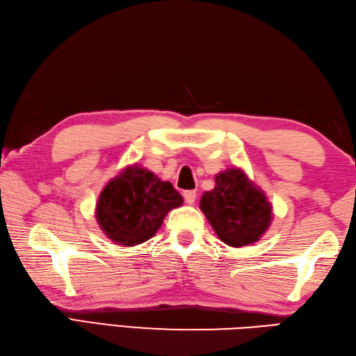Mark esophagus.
<instances>
[{"instance_id":"1","label":"esophagus","mask_w":356,"mask_h":356,"mask_svg":"<svg viewBox=\"0 0 356 356\" xmlns=\"http://www.w3.org/2000/svg\"><path fill=\"white\" fill-rule=\"evenodd\" d=\"M184 197H185V202H186V204L193 205L194 202H196V191H193V190H190V191H185V193H184Z\"/></svg>"}]
</instances>
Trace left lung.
Listing matches in <instances>:
<instances>
[{"instance_id":"1","label":"left lung","mask_w":356,"mask_h":356,"mask_svg":"<svg viewBox=\"0 0 356 356\" xmlns=\"http://www.w3.org/2000/svg\"><path fill=\"white\" fill-rule=\"evenodd\" d=\"M211 191L202 194L199 208L219 239L229 247L253 245L273 220V205L239 166L218 172Z\"/></svg>"}]
</instances>
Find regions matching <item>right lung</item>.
<instances>
[{
	"instance_id": "1",
	"label": "right lung",
	"mask_w": 356,
	"mask_h": 356,
	"mask_svg": "<svg viewBox=\"0 0 356 356\" xmlns=\"http://www.w3.org/2000/svg\"><path fill=\"white\" fill-rule=\"evenodd\" d=\"M182 205L184 199L171 182L134 163L124 166L103 186L95 204V219L109 241L136 247L151 239L166 214Z\"/></svg>"
}]
</instances>
